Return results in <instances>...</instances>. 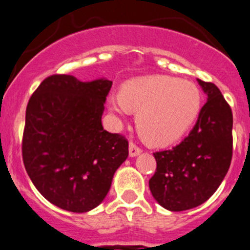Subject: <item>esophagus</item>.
Listing matches in <instances>:
<instances>
[{
    "mask_svg": "<svg viewBox=\"0 0 250 250\" xmlns=\"http://www.w3.org/2000/svg\"><path fill=\"white\" fill-rule=\"evenodd\" d=\"M140 152H142V149H140V147L138 146L135 143L130 142L129 143V156L134 157V156H137V155H139Z\"/></svg>",
    "mask_w": 250,
    "mask_h": 250,
    "instance_id": "34e87169",
    "label": "esophagus"
}]
</instances>
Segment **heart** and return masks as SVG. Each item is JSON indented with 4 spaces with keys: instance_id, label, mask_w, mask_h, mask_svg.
<instances>
[{
    "instance_id": "1",
    "label": "heart",
    "mask_w": 250,
    "mask_h": 250,
    "mask_svg": "<svg viewBox=\"0 0 250 250\" xmlns=\"http://www.w3.org/2000/svg\"><path fill=\"white\" fill-rule=\"evenodd\" d=\"M111 110L120 116L133 111L142 139L152 146H167L192 127L202 107L195 84L173 77L149 76L132 79L121 95L108 96Z\"/></svg>"
}]
</instances>
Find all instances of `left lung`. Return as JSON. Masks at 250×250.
Wrapping results in <instances>:
<instances>
[{"label": "left lung", "instance_id": "left-lung-1", "mask_svg": "<svg viewBox=\"0 0 250 250\" xmlns=\"http://www.w3.org/2000/svg\"><path fill=\"white\" fill-rule=\"evenodd\" d=\"M198 83L208 95L188 137L169 150L154 152L152 197L169 211H184L207 202L219 188L232 160V110L214 83Z\"/></svg>", "mask_w": 250, "mask_h": 250}]
</instances>
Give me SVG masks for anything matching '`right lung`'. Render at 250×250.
I'll return each instance as SVG.
<instances>
[{
  "instance_id": "obj_1",
  "label": "right lung",
  "mask_w": 250,
  "mask_h": 250,
  "mask_svg": "<svg viewBox=\"0 0 250 250\" xmlns=\"http://www.w3.org/2000/svg\"><path fill=\"white\" fill-rule=\"evenodd\" d=\"M111 86L107 79L53 74L29 99L21 140L26 173L45 199L67 211L98 207L128 157V140L101 123Z\"/></svg>"
}]
</instances>
